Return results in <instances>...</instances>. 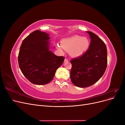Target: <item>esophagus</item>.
Returning <instances> with one entry per match:
<instances>
[{
  "label": "esophagus",
  "instance_id": "1",
  "mask_svg": "<svg viewBox=\"0 0 125 125\" xmlns=\"http://www.w3.org/2000/svg\"><path fill=\"white\" fill-rule=\"evenodd\" d=\"M68 62V60L67 58H65V60H64V62Z\"/></svg>",
  "mask_w": 125,
  "mask_h": 125
}]
</instances>
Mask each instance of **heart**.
Masks as SVG:
<instances>
[{
	"instance_id": "1",
	"label": "heart",
	"mask_w": 125,
	"mask_h": 125,
	"mask_svg": "<svg viewBox=\"0 0 125 125\" xmlns=\"http://www.w3.org/2000/svg\"><path fill=\"white\" fill-rule=\"evenodd\" d=\"M90 44V41L87 37L74 35L63 39L60 43L61 47L58 46V48L61 51L62 48L68 52L71 56L78 57L85 53L89 48Z\"/></svg>"
}]
</instances>
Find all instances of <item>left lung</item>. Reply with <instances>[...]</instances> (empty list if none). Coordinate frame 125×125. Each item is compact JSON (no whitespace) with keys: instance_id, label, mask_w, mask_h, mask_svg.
Here are the masks:
<instances>
[{"instance_id":"left-lung-1","label":"left lung","mask_w":125,"mask_h":125,"mask_svg":"<svg viewBox=\"0 0 125 125\" xmlns=\"http://www.w3.org/2000/svg\"><path fill=\"white\" fill-rule=\"evenodd\" d=\"M89 48L85 53L71 60V82L79 88L94 84L103 76L107 65V52L105 44L95 34L90 31Z\"/></svg>"}]
</instances>
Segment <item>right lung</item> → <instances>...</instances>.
Wrapping results in <instances>:
<instances>
[{
  "mask_svg": "<svg viewBox=\"0 0 125 125\" xmlns=\"http://www.w3.org/2000/svg\"><path fill=\"white\" fill-rule=\"evenodd\" d=\"M50 35L39 30L33 32L23 41L18 55L20 69L32 83H50L65 57L57 56L50 50Z\"/></svg>",
  "mask_w": 125,
  "mask_h": 125,
  "instance_id": "right-lung-1",
  "label": "right lung"
}]
</instances>
